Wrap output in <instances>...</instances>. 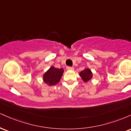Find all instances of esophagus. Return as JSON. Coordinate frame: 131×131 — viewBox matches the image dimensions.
Returning a JSON list of instances; mask_svg holds the SVG:
<instances>
[{"mask_svg": "<svg viewBox=\"0 0 131 131\" xmlns=\"http://www.w3.org/2000/svg\"><path fill=\"white\" fill-rule=\"evenodd\" d=\"M67 70H74V68H73V67H67Z\"/></svg>", "mask_w": 131, "mask_h": 131, "instance_id": "esophagus-1", "label": "esophagus"}]
</instances>
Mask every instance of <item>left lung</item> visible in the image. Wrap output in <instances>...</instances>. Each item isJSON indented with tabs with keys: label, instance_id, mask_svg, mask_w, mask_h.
<instances>
[{
	"label": "left lung",
	"instance_id": "obj_1",
	"mask_svg": "<svg viewBox=\"0 0 131 131\" xmlns=\"http://www.w3.org/2000/svg\"><path fill=\"white\" fill-rule=\"evenodd\" d=\"M79 76H81L84 82H87L91 80L92 78V73L91 70L89 68H85L79 73Z\"/></svg>",
	"mask_w": 131,
	"mask_h": 131
}]
</instances>
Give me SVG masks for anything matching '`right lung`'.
Returning a JSON list of instances; mask_svg holds the SVG:
<instances>
[{
    "instance_id": "1",
    "label": "right lung",
    "mask_w": 131,
    "mask_h": 131,
    "mask_svg": "<svg viewBox=\"0 0 131 131\" xmlns=\"http://www.w3.org/2000/svg\"><path fill=\"white\" fill-rule=\"evenodd\" d=\"M63 72V69L51 67L43 75V82L49 85L57 84L60 80Z\"/></svg>"
}]
</instances>
